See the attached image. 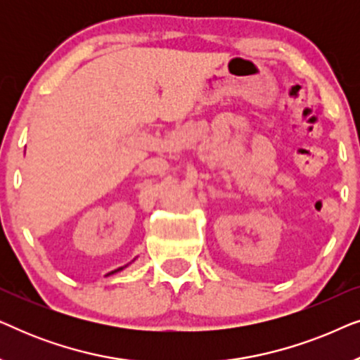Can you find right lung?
Here are the masks:
<instances>
[{"label": "right lung", "mask_w": 360, "mask_h": 360, "mask_svg": "<svg viewBox=\"0 0 360 360\" xmlns=\"http://www.w3.org/2000/svg\"><path fill=\"white\" fill-rule=\"evenodd\" d=\"M120 270H122V267H120V269H116V270H115V272H120ZM115 272H111V274H115Z\"/></svg>", "instance_id": "1"}]
</instances>
